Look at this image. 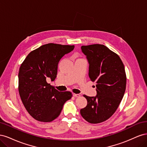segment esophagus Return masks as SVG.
<instances>
[{
  "label": "esophagus",
  "mask_w": 147,
  "mask_h": 147,
  "mask_svg": "<svg viewBox=\"0 0 147 147\" xmlns=\"http://www.w3.org/2000/svg\"><path fill=\"white\" fill-rule=\"evenodd\" d=\"M74 97H80V94H74Z\"/></svg>",
  "instance_id": "esophagus-1"
}]
</instances>
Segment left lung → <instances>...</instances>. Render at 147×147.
<instances>
[{"instance_id":"obj_1","label":"left lung","mask_w":147,"mask_h":147,"mask_svg":"<svg viewBox=\"0 0 147 147\" xmlns=\"http://www.w3.org/2000/svg\"><path fill=\"white\" fill-rule=\"evenodd\" d=\"M89 64V77L96 83L97 96L83 95L87 105L80 110L88 123L97 124L109 119L116 112L126 86L124 66L119 56L104 45L82 46Z\"/></svg>"}]
</instances>
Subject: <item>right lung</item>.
<instances>
[{
    "label": "right lung",
    "instance_id": "add662e5",
    "mask_svg": "<svg viewBox=\"0 0 147 147\" xmlns=\"http://www.w3.org/2000/svg\"><path fill=\"white\" fill-rule=\"evenodd\" d=\"M74 45L48 43L31 51L21 64L18 73V91L26 110L35 119L51 122L59 117L70 91L60 92L48 83L54 81L57 65Z\"/></svg>",
    "mask_w": 147,
    "mask_h": 147
}]
</instances>
